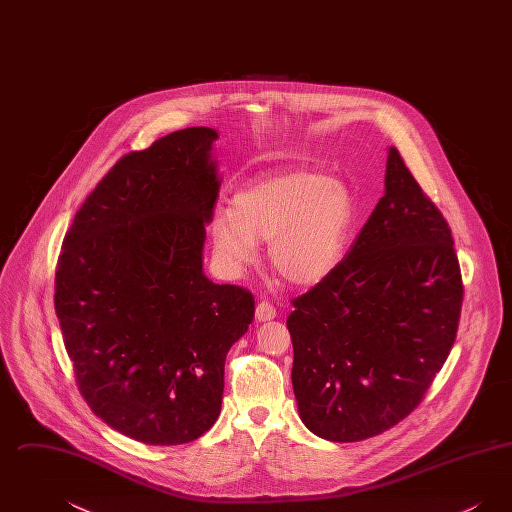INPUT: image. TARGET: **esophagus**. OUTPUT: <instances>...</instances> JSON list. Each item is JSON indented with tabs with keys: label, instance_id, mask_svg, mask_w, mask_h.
Listing matches in <instances>:
<instances>
[{
	"label": "esophagus",
	"instance_id": "esophagus-1",
	"mask_svg": "<svg viewBox=\"0 0 512 512\" xmlns=\"http://www.w3.org/2000/svg\"><path fill=\"white\" fill-rule=\"evenodd\" d=\"M255 317H257V320H261V322L272 320V318L276 317V307L272 303H268V301H261L257 305V309H255Z\"/></svg>",
	"mask_w": 512,
	"mask_h": 512
}]
</instances>
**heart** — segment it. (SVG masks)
<instances>
[{
  "mask_svg": "<svg viewBox=\"0 0 512 512\" xmlns=\"http://www.w3.org/2000/svg\"><path fill=\"white\" fill-rule=\"evenodd\" d=\"M351 219L353 201L338 180L313 169L276 172L213 213V251L228 276H240L257 259V242H268L274 272L311 286L340 263Z\"/></svg>",
  "mask_w": 512,
  "mask_h": 512,
  "instance_id": "heart-1",
  "label": "heart"
}]
</instances>
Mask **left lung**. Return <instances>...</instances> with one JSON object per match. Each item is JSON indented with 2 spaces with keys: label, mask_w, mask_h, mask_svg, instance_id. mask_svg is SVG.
<instances>
[{
  "label": "left lung",
  "mask_w": 512,
  "mask_h": 512,
  "mask_svg": "<svg viewBox=\"0 0 512 512\" xmlns=\"http://www.w3.org/2000/svg\"><path fill=\"white\" fill-rule=\"evenodd\" d=\"M447 220L390 147L386 194L351 251L292 301V382L320 438H374L413 413L457 338L463 278Z\"/></svg>",
  "instance_id": "1"
}]
</instances>
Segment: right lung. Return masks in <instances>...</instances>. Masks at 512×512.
Segmentation results:
<instances>
[{
	"label": "right lung",
	"mask_w": 512,
	"mask_h": 512,
	"mask_svg": "<svg viewBox=\"0 0 512 512\" xmlns=\"http://www.w3.org/2000/svg\"><path fill=\"white\" fill-rule=\"evenodd\" d=\"M205 126L130 151L86 197L55 268V313L78 390L105 424L149 445L203 436L224 361L255 299L203 274L219 197Z\"/></svg>",
	"instance_id": "1"
}]
</instances>
